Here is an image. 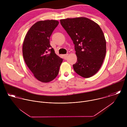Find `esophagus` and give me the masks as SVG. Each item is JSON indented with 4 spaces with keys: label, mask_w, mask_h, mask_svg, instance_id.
Returning <instances> with one entry per match:
<instances>
[{
    "label": "esophagus",
    "mask_w": 127,
    "mask_h": 127,
    "mask_svg": "<svg viewBox=\"0 0 127 127\" xmlns=\"http://www.w3.org/2000/svg\"><path fill=\"white\" fill-rule=\"evenodd\" d=\"M68 55V54H65V55H63V57H64V58L65 59H66V58L67 57Z\"/></svg>",
    "instance_id": "esophagus-1"
}]
</instances>
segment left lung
<instances>
[{
    "label": "left lung",
    "instance_id": "8db88e82",
    "mask_svg": "<svg viewBox=\"0 0 127 127\" xmlns=\"http://www.w3.org/2000/svg\"><path fill=\"white\" fill-rule=\"evenodd\" d=\"M62 26L74 44L77 62L73 65L76 73L84 78L95 74L106 54V41L99 25L81 17L60 20Z\"/></svg>",
    "mask_w": 127,
    "mask_h": 127
}]
</instances>
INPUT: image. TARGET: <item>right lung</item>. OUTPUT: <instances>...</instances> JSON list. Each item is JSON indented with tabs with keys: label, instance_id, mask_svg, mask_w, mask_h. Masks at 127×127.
Wrapping results in <instances>:
<instances>
[{
	"label": "right lung",
	"instance_id": "obj_1",
	"mask_svg": "<svg viewBox=\"0 0 127 127\" xmlns=\"http://www.w3.org/2000/svg\"><path fill=\"white\" fill-rule=\"evenodd\" d=\"M58 24L55 20L37 22L28 32L23 43L26 64L35 78L44 83L57 77L63 61L50 44V36Z\"/></svg>",
	"mask_w": 127,
	"mask_h": 127
}]
</instances>
